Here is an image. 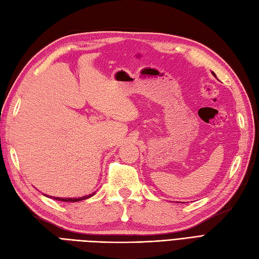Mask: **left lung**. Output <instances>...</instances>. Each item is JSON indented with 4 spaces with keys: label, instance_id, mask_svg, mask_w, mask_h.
<instances>
[{
    "label": "left lung",
    "instance_id": "8db88e82",
    "mask_svg": "<svg viewBox=\"0 0 259 259\" xmlns=\"http://www.w3.org/2000/svg\"><path fill=\"white\" fill-rule=\"evenodd\" d=\"M212 73H213V72H212ZM213 76H215V75H214V73H213Z\"/></svg>",
    "mask_w": 259,
    "mask_h": 259
}]
</instances>
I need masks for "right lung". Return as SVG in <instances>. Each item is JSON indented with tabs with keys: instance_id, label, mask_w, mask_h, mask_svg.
I'll list each match as a JSON object with an SVG mask.
<instances>
[{
	"instance_id": "obj_1",
	"label": "right lung",
	"mask_w": 259,
	"mask_h": 259,
	"mask_svg": "<svg viewBox=\"0 0 259 259\" xmlns=\"http://www.w3.org/2000/svg\"><path fill=\"white\" fill-rule=\"evenodd\" d=\"M94 194H95V192L92 193V194H89V196L80 197V198H58V197H49V196H46V197H49V198H52V199H55V200H59V201H65V202H77V201H81V200H85V199L91 198V197L94 196Z\"/></svg>"
}]
</instances>
